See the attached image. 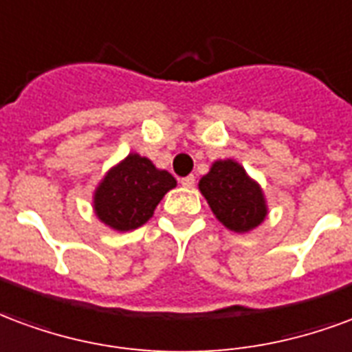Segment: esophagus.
Listing matches in <instances>:
<instances>
[{
  "mask_svg": "<svg viewBox=\"0 0 352 352\" xmlns=\"http://www.w3.org/2000/svg\"><path fill=\"white\" fill-rule=\"evenodd\" d=\"M179 184L187 189H191V187H195V176H186V178L179 179Z\"/></svg>",
  "mask_w": 352,
  "mask_h": 352,
  "instance_id": "esophagus-1",
  "label": "esophagus"
}]
</instances>
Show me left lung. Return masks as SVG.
Instances as JSON below:
<instances>
[{
  "label": "left lung",
  "instance_id": "left-lung-1",
  "mask_svg": "<svg viewBox=\"0 0 352 352\" xmlns=\"http://www.w3.org/2000/svg\"><path fill=\"white\" fill-rule=\"evenodd\" d=\"M199 191L217 221L238 234L257 229L268 215L263 187L234 159L214 161L199 179Z\"/></svg>",
  "mask_w": 352,
  "mask_h": 352
}]
</instances>
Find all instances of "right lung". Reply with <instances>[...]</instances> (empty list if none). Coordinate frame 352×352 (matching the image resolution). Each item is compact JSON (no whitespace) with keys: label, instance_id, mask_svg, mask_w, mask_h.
I'll return each instance as SVG.
<instances>
[{"label":"right lung","instance_id":"1","mask_svg":"<svg viewBox=\"0 0 352 352\" xmlns=\"http://www.w3.org/2000/svg\"><path fill=\"white\" fill-rule=\"evenodd\" d=\"M176 179L140 153H129L110 166L94 191V214L118 232L135 230L148 223Z\"/></svg>","mask_w":352,"mask_h":352}]
</instances>
